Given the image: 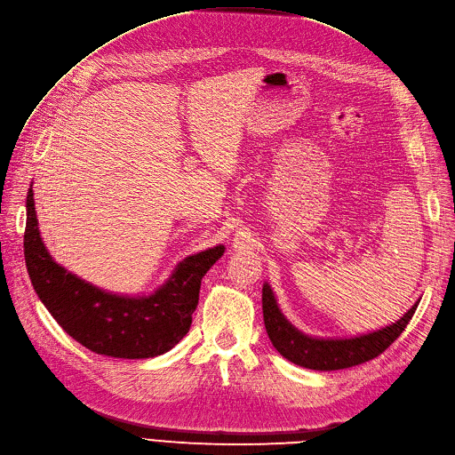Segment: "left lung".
I'll return each mask as SVG.
<instances>
[{"instance_id": "8db88e82", "label": "left lung", "mask_w": 455, "mask_h": 455, "mask_svg": "<svg viewBox=\"0 0 455 455\" xmlns=\"http://www.w3.org/2000/svg\"><path fill=\"white\" fill-rule=\"evenodd\" d=\"M420 299L414 303L402 318L379 331L353 339H314L295 329L276 305L275 293L266 283L262 288V310L267 337L273 347L290 363L308 370H344L371 361L381 355L411 322Z\"/></svg>"}]
</instances>
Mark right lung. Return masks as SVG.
<instances>
[{
	"label": "right lung",
	"mask_w": 455,
	"mask_h": 455,
	"mask_svg": "<svg viewBox=\"0 0 455 455\" xmlns=\"http://www.w3.org/2000/svg\"><path fill=\"white\" fill-rule=\"evenodd\" d=\"M26 210L24 254L31 284L76 342L108 357L148 359L167 353L186 337L203 276L221 259L225 245L188 256L154 293L130 298L96 288L52 259L38 232L33 188Z\"/></svg>",
	"instance_id": "add662e5"
}]
</instances>
